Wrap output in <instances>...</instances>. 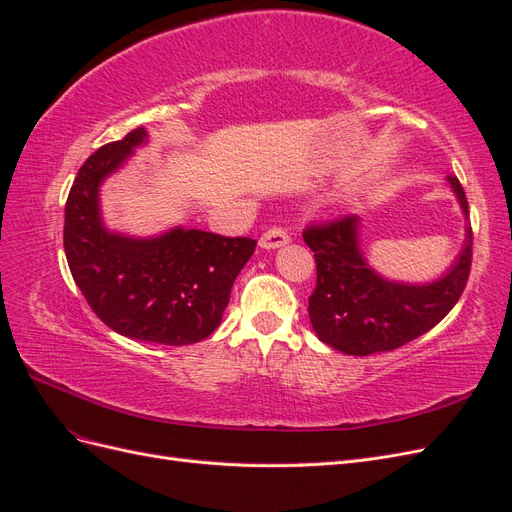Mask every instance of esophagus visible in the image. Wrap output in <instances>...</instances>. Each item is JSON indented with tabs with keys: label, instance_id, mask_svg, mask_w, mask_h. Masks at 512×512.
Wrapping results in <instances>:
<instances>
[{
	"label": "esophagus",
	"instance_id": "obj_1",
	"mask_svg": "<svg viewBox=\"0 0 512 512\" xmlns=\"http://www.w3.org/2000/svg\"><path fill=\"white\" fill-rule=\"evenodd\" d=\"M288 241H290L288 232L280 226H273V228L262 232V237H260L258 243H260V247H265V250H277V247L286 245Z\"/></svg>",
	"mask_w": 512,
	"mask_h": 512
}]
</instances>
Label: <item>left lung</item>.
<instances>
[{"label": "left lung", "mask_w": 512, "mask_h": 512, "mask_svg": "<svg viewBox=\"0 0 512 512\" xmlns=\"http://www.w3.org/2000/svg\"><path fill=\"white\" fill-rule=\"evenodd\" d=\"M448 183L468 218L459 179L448 175ZM359 226L356 215H344L305 228L303 239L316 258V290L307 312L320 342L344 354L367 356L412 342L451 312L470 277L472 228H466V243L440 280L404 284L386 280L367 265Z\"/></svg>", "instance_id": "1"}]
</instances>
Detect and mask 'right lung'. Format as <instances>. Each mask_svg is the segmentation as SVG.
<instances>
[{
	"label": "right lung",
	"instance_id": "1",
	"mask_svg": "<svg viewBox=\"0 0 512 512\" xmlns=\"http://www.w3.org/2000/svg\"><path fill=\"white\" fill-rule=\"evenodd\" d=\"M145 143L147 130L136 128L85 160L68 194L64 250L76 286L106 327L138 342L188 346L220 327L256 241L181 226L149 239L108 230L100 185Z\"/></svg>",
	"mask_w": 512,
	"mask_h": 512
}]
</instances>
